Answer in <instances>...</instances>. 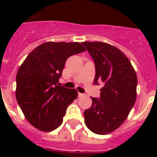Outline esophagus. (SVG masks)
Returning <instances> with one entry per match:
<instances>
[{"label":"esophagus","mask_w":157,"mask_h":157,"mask_svg":"<svg viewBox=\"0 0 157 157\" xmlns=\"http://www.w3.org/2000/svg\"><path fill=\"white\" fill-rule=\"evenodd\" d=\"M84 96V94H83V93H78L79 97H82V96Z\"/></svg>","instance_id":"esophagus-1"}]
</instances>
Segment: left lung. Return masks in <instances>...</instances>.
Masks as SVG:
<instances>
[{
    "label": "left lung",
    "mask_w": 157,
    "mask_h": 157,
    "mask_svg": "<svg viewBox=\"0 0 157 157\" xmlns=\"http://www.w3.org/2000/svg\"><path fill=\"white\" fill-rule=\"evenodd\" d=\"M93 59L95 84L102 82L99 99L83 112L86 127L97 134H107L121 125L137 98V74L131 61L116 47L102 42H82Z\"/></svg>",
    "instance_id": "8db88e82"
}]
</instances>
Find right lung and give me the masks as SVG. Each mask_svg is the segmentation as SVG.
Here are the masks:
<instances>
[{"instance_id":"obj_1","label":"right lung","mask_w":157,"mask_h":157,"mask_svg":"<svg viewBox=\"0 0 157 157\" xmlns=\"http://www.w3.org/2000/svg\"><path fill=\"white\" fill-rule=\"evenodd\" d=\"M85 51L79 42H45L21 64L16 77V98L26 120L36 128L49 132L62 124L66 109L78 93L57 83L67 58Z\"/></svg>"}]
</instances>
